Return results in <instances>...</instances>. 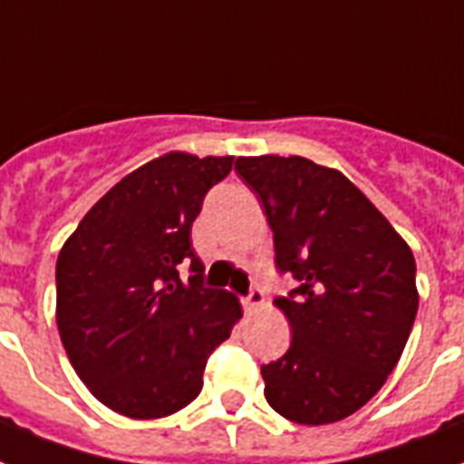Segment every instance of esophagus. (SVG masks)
Instances as JSON below:
<instances>
[{"instance_id": "obj_1", "label": "esophagus", "mask_w": 464, "mask_h": 464, "mask_svg": "<svg viewBox=\"0 0 464 464\" xmlns=\"http://www.w3.org/2000/svg\"><path fill=\"white\" fill-rule=\"evenodd\" d=\"M262 304H265V293H262V288H252V291L247 293V297H245V307H247V310H257Z\"/></svg>"}]
</instances>
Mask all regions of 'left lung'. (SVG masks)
I'll use <instances>...</instances> for the list:
<instances>
[{"label": "left lung", "instance_id": "1", "mask_svg": "<svg viewBox=\"0 0 464 464\" xmlns=\"http://www.w3.org/2000/svg\"><path fill=\"white\" fill-rule=\"evenodd\" d=\"M262 199L278 274L297 288L276 297L291 348L262 364L265 398L285 420L331 424L362 408L402 355L417 317L415 257L353 183L304 157H238Z\"/></svg>", "mask_w": 464, "mask_h": 464}]
</instances>
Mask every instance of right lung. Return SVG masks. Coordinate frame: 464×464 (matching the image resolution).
I'll list each match as a JSON object with an SVG mask.
<instances>
[{"instance_id": "1", "label": "right lung", "mask_w": 464, "mask_h": 464, "mask_svg": "<svg viewBox=\"0 0 464 464\" xmlns=\"http://www.w3.org/2000/svg\"><path fill=\"white\" fill-rule=\"evenodd\" d=\"M233 157L171 152L121 179L56 259V326L66 355L119 415L157 420L202 391L207 360L243 314L207 288L190 228ZM191 266L188 282L179 266Z\"/></svg>"}]
</instances>
